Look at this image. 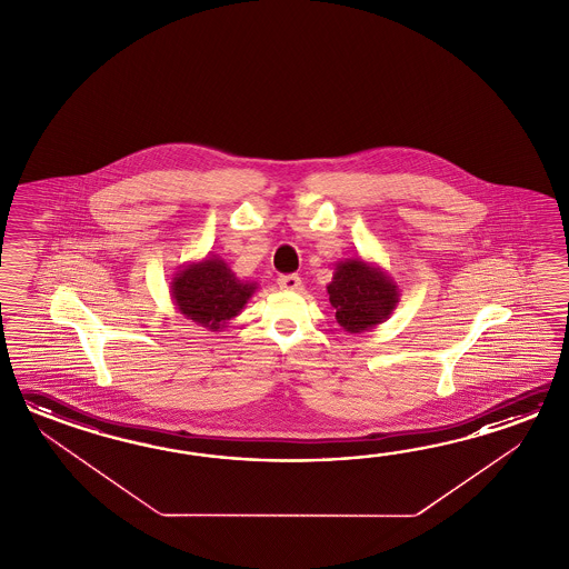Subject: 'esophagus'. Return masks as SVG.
Instances as JSON below:
<instances>
[{
  "label": "esophagus",
  "mask_w": 569,
  "mask_h": 569,
  "mask_svg": "<svg viewBox=\"0 0 569 569\" xmlns=\"http://www.w3.org/2000/svg\"><path fill=\"white\" fill-rule=\"evenodd\" d=\"M280 289L284 290H299L301 289V279L297 274H287V277H280L279 279Z\"/></svg>",
  "instance_id": "esophagus-1"
}]
</instances>
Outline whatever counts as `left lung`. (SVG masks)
<instances>
[{"instance_id": "left-lung-1", "label": "left lung", "mask_w": 569, "mask_h": 569, "mask_svg": "<svg viewBox=\"0 0 569 569\" xmlns=\"http://www.w3.org/2000/svg\"><path fill=\"white\" fill-rule=\"evenodd\" d=\"M329 302L339 326L348 333H362L387 321L400 299L399 284L363 258H346L336 264L327 284Z\"/></svg>"}]
</instances>
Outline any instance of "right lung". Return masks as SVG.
<instances>
[{
	"mask_svg": "<svg viewBox=\"0 0 569 569\" xmlns=\"http://www.w3.org/2000/svg\"><path fill=\"white\" fill-rule=\"evenodd\" d=\"M258 284L240 280L219 256L182 264L170 282V297L179 313L209 331H221L242 313Z\"/></svg>",
	"mask_w": 569,
	"mask_h": 569,
	"instance_id": "right-lung-1",
	"label": "right lung"
}]
</instances>
